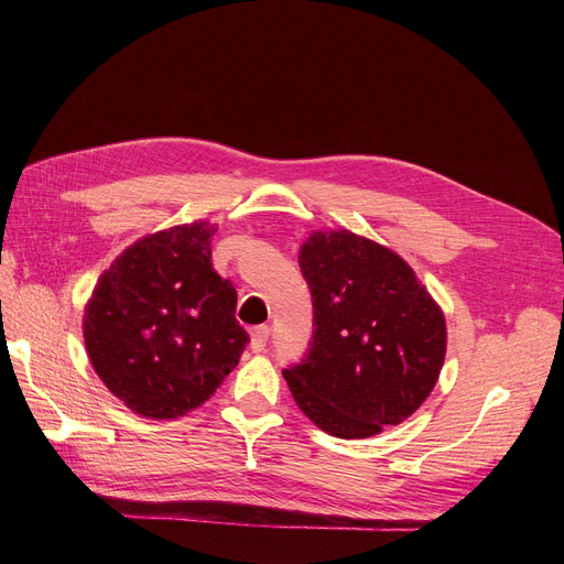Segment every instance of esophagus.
I'll list each match as a JSON object with an SVG mask.
<instances>
[{
  "mask_svg": "<svg viewBox=\"0 0 564 564\" xmlns=\"http://www.w3.org/2000/svg\"><path fill=\"white\" fill-rule=\"evenodd\" d=\"M268 338H270V327L268 324H261V327H253L251 329V350L253 352H263L268 346Z\"/></svg>",
  "mask_w": 564,
  "mask_h": 564,
  "instance_id": "esophagus-1",
  "label": "esophagus"
}]
</instances>
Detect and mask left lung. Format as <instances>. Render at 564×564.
<instances>
[{
    "instance_id": "obj_1",
    "label": "left lung",
    "mask_w": 564,
    "mask_h": 564,
    "mask_svg": "<svg viewBox=\"0 0 564 564\" xmlns=\"http://www.w3.org/2000/svg\"><path fill=\"white\" fill-rule=\"evenodd\" d=\"M299 265L313 296V338L282 369L324 433L371 437L412 416L445 362V315L398 253L348 230L313 232Z\"/></svg>"
}]
</instances>
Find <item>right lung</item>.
Returning a JSON list of instances; mask_svg holds the SVG:
<instances>
[{"mask_svg": "<svg viewBox=\"0 0 564 564\" xmlns=\"http://www.w3.org/2000/svg\"><path fill=\"white\" fill-rule=\"evenodd\" d=\"M212 235L193 224L143 237L84 311L89 360L135 414L176 419L207 402L249 344L235 286L212 265Z\"/></svg>", "mask_w": 564, "mask_h": 564, "instance_id": "add662e5", "label": "right lung"}]
</instances>
